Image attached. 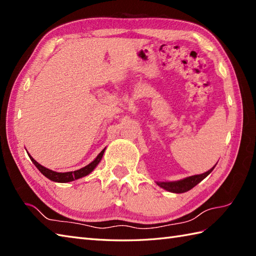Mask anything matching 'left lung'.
<instances>
[{
    "label": "left lung",
    "instance_id": "left-lung-1",
    "mask_svg": "<svg viewBox=\"0 0 256 256\" xmlns=\"http://www.w3.org/2000/svg\"><path fill=\"white\" fill-rule=\"evenodd\" d=\"M214 167H212L211 170L208 172L201 174V175H194V176L182 179V180H178V182H157V184H158L160 187L167 190V192H175V194L186 192H188V190L194 188L196 184H198L201 180H202V179H204L206 176H208Z\"/></svg>",
    "mask_w": 256,
    "mask_h": 256
}]
</instances>
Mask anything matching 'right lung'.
Returning a JSON list of instances; mask_svg holds the SVG:
<instances>
[{"instance_id":"obj_1","label":"right lung","mask_w":256,"mask_h":256,"mask_svg":"<svg viewBox=\"0 0 256 256\" xmlns=\"http://www.w3.org/2000/svg\"><path fill=\"white\" fill-rule=\"evenodd\" d=\"M103 154H104V150H102L101 153L96 156V158L94 162H91L89 165L84 166V168H80V170H78L68 172H57L48 170V168L42 166L40 164H38V162L34 158H32L30 155H28V156H30V158L32 160V162H34V165L37 167V170H40L42 174V175L47 177L48 179H50V180L56 182H69L76 180V179H79L81 177H84L86 175H89V174L96 167V165L99 164Z\"/></svg>"}]
</instances>
